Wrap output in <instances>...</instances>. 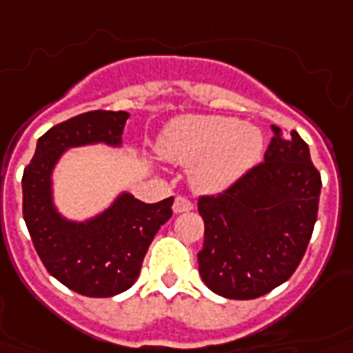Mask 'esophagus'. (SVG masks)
<instances>
[{
  "instance_id": "obj_1",
  "label": "esophagus",
  "mask_w": 353,
  "mask_h": 353,
  "mask_svg": "<svg viewBox=\"0 0 353 353\" xmlns=\"http://www.w3.org/2000/svg\"><path fill=\"white\" fill-rule=\"evenodd\" d=\"M193 210V202L189 201L187 196H176L174 201V212L176 214H183V212Z\"/></svg>"
}]
</instances>
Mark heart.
<instances>
[{
	"mask_svg": "<svg viewBox=\"0 0 353 353\" xmlns=\"http://www.w3.org/2000/svg\"><path fill=\"white\" fill-rule=\"evenodd\" d=\"M159 152L179 166H194L191 181L199 193H221L262 159L263 135L236 118L189 117L164 132Z\"/></svg>",
	"mask_w": 353,
	"mask_h": 353,
	"instance_id": "1",
	"label": "heart"
}]
</instances>
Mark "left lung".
Segmentation results:
<instances>
[{
	"label": "left lung",
	"instance_id": "1",
	"mask_svg": "<svg viewBox=\"0 0 353 353\" xmlns=\"http://www.w3.org/2000/svg\"><path fill=\"white\" fill-rule=\"evenodd\" d=\"M263 162L219 194L199 199L204 245L199 273L219 296H263L296 271L314 233L321 174L307 143L271 125Z\"/></svg>",
	"mask_w": 353,
	"mask_h": 353
}]
</instances>
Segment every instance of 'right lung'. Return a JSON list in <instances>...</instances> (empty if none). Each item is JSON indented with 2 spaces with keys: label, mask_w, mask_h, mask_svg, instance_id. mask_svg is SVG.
Instances as JSON below:
<instances>
[{
  "label": "right lung",
  "mask_w": 353,
  "mask_h": 353,
  "mask_svg": "<svg viewBox=\"0 0 353 353\" xmlns=\"http://www.w3.org/2000/svg\"><path fill=\"white\" fill-rule=\"evenodd\" d=\"M130 118L124 110H91L53 125L41 135L22 174V216L46 270L78 294L108 298L134 285L152 239L170 218L174 196L154 204L122 193L107 210L70 221L53 204V168L66 149L122 145Z\"/></svg>",
  "instance_id": "add662e5"
}]
</instances>
